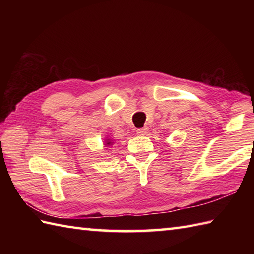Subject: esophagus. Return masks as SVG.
Returning a JSON list of instances; mask_svg holds the SVG:
<instances>
[{"instance_id":"obj_1","label":"esophagus","mask_w":254,"mask_h":254,"mask_svg":"<svg viewBox=\"0 0 254 254\" xmlns=\"http://www.w3.org/2000/svg\"><path fill=\"white\" fill-rule=\"evenodd\" d=\"M147 131V127H142V128H137L136 132L137 134H145Z\"/></svg>"}]
</instances>
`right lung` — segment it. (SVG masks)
<instances>
[{
    "label": "right lung",
    "instance_id": "add662e5",
    "mask_svg": "<svg viewBox=\"0 0 254 254\" xmlns=\"http://www.w3.org/2000/svg\"><path fill=\"white\" fill-rule=\"evenodd\" d=\"M107 144H108V145H109V144H110V142H108V143H107Z\"/></svg>",
    "mask_w": 254,
    "mask_h": 254
}]
</instances>
